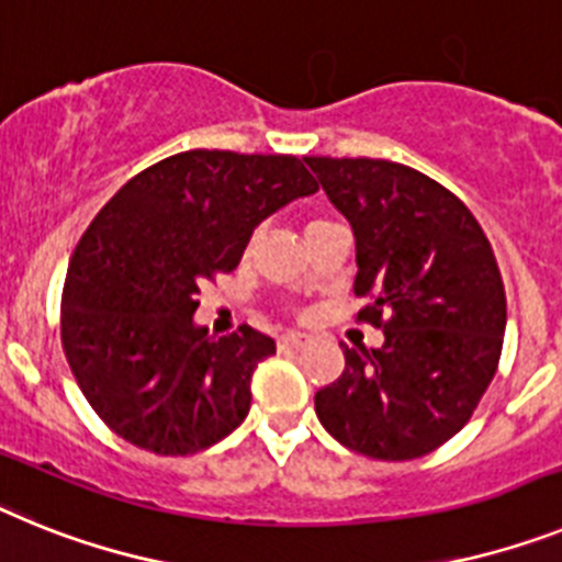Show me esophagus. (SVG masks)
Wrapping results in <instances>:
<instances>
[{"mask_svg": "<svg viewBox=\"0 0 562 562\" xmlns=\"http://www.w3.org/2000/svg\"><path fill=\"white\" fill-rule=\"evenodd\" d=\"M308 341L311 339L305 334H282L277 345H280V350H300V348H305Z\"/></svg>", "mask_w": 562, "mask_h": 562, "instance_id": "34e87169", "label": "esophagus"}]
</instances>
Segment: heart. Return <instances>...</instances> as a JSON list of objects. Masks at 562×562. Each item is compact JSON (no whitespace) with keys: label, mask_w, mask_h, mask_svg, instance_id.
<instances>
[{"label":"heart","mask_w":562,"mask_h":562,"mask_svg":"<svg viewBox=\"0 0 562 562\" xmlns=\"http://www.w3.org/2000/svg\"><path fill=\"white\" fill-rule=\"evenodd\" d=\"M314 223H319V221H311V223H308V226H314Z\"/></svg>","instance_id":"heart-1"}]
</instances>
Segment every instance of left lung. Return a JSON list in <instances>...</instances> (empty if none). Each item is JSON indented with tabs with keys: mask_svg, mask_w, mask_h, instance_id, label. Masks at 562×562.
<instances>
[{
	"mask_svg": "<svg viewBox=\"0 0 562 562\" xmlns=\"http://www.w3.org/2000/svg\"><path fill=\"white\" fill-rule=\"evenodd\" d=\"M356 237V322L382 348H341L345 370L316 393L322 427L375 461H413L470 422L506 330L501 268L484 228L427 175L375 158H305Z\"/></svg>",
	"mask_w": 562,
	"mask_h": 562,
	"instance_id": "obj_1",
	"label": "left lung"
}]
</instances>
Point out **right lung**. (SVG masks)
<instances>
[{
    "instance_id": "1",
    "label": "right lung",
    "mask_w": 562,
    "mask_h": 562,
    "mask_svg": "<svg viewBox=\"0 0 562 562\" xmlns=\"http://www.w3.org/2000/svg\"><path fill=\"white\" fill-rule=\"evenodd\" d=\"M319 183L294 155L192 149L126 180L81 234L61 345L101 422L155 456H192L243 424L271 336L194 325L200 285L237 268L268 214Z\"/></svg>"
}]
</instances>
